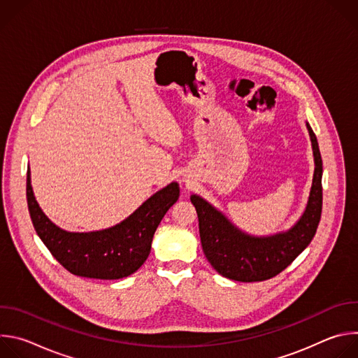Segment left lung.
<instances>
[{"instance_id":"left-lung-1","label":"left lung","mask_w":358,"mask_h":358,"mask_svg":"<svg viewBox=\"0 0 358 358\" xmlns=\"http://www.w3.org/2000/svg\"><path fill=\"white\" fill-rule=\"evenodd\" d=\"M312 140L315 174L308 206L300 220L286 232L253 236L236 228L222 213L199 195H191L196 210L202 250L211 266L224 278L261 282L286 269L312 242L322 217L323 162L316 134L306 123Z\"/></svg>"}]
</instances>
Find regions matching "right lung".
Returning a JSON list of instances; mask_svg holds the SVG:
<instances>
[{"label": "right lung", "mask_w": 358, "mask_h": 358, "mask_svg": "<svg viewBox=\"0 0 358 358\" xmlns=\"http://www.w3.org/2000/svg\"><path fill=\"white\" fill-rule=\"evenodd\" d=\"M180 196V187L171 182L152 194L120 224L93 232H68L57 227L39 208L27 174V201L34 228L71 273L92 279H122L134 273L147 259L155 232L166 213Z\"/></svg>", "instance_id": "1"}]
</instances>
